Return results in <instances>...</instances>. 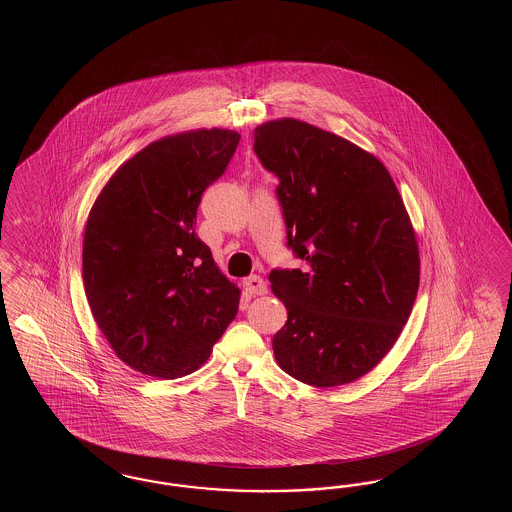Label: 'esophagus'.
Masks as SVG:
<instances>
[{
    "label": "esophagus",
    "instance_id": "esophagus-1",
    "mask_svg": "<svg viewBox=\"0 0 512 512\" xmlns=\"http://www.w3.org/2000/svg\"><path fill=\"white\" fill-rule=\"evenodd\" d=\"M242 287L246 291V295L257 296L266 293V283L261 276H249L242 281Z\"/></svg>",
    "mask_w": 512,
    "mask_h": 512
}]
</instances>
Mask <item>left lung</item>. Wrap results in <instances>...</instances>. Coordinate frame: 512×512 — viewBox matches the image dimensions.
Listing matches in <instances>:
<instances>
[{
  "mask_svg": "<svg viewBox=\"0 0 512 512\" xmlns=\"http://www.w3.org/2000/svg\"><path fill=\"white\" fill-rule=\"evenodd\" d=\"M253 150L279 178L287 246L300 270H272L287 323L279 368L311 387H338L375 368L417 298L419 246L402 195L375 155L295 118L255 127Z\"/></svg>",
  "mask_w": 512,
  "mask_h": 512,
  "instance_id": "1",
  "label": "left lung"
}]
</instances>
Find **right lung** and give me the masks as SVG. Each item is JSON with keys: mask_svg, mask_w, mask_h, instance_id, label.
Returning <instances> with one entry per match:
<instances>
[{"mask_svg": "<svg viewBox=\"0 0 512 512\" xmlns=\"http://www.w3.org/2000/svg\"><path fill=\"white\" fill-rule=\"evenodd\" d=\"M238 142L217 127L155 140L93 202L82 244L86 298L114 353L144 375L199 370L238 311L240 289L195 234L202 193Z\"/></svg>", "mask_w": 512, "mask_h": 512, "instance_id": "obj_1", "label": "right lung"}]
</instances>
